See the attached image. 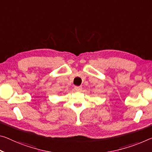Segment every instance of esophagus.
Returning <instances> with one entry per match:
<instances>
[{"label":"esophagus","instance_id":"1","mask_svg":"<svg viewBox=\"0 0 152 152\" xmlns=\"http://www.w3.org/2000/svg\"><path fill=\"white\" fill-rule=\"evenodd\" d=\"M75 90L76 91H81L82 89H83V87L82 86H75Z\"/></svg>","mask_w":152,"mask_h":152}]
</instances>
